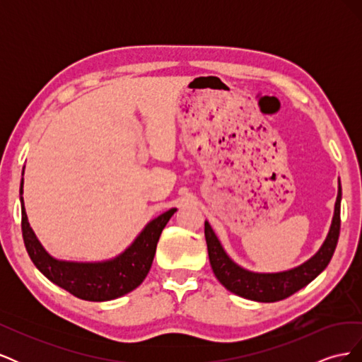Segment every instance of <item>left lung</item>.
Here are the masks:
<instances>
[{"label": "left lung", "instance_id": "8db88e82", "mask_svg": "<svg viewBox=\"0 0 362 362\" xmlns=\"http://www.w3.org/2000/svg\"><path fill=\"white\" fill-rule=\"evenodd\" d=\"M339 206H341V184L338 181V194L334 217L323 245L315 254L288 270L262 273L252 272L234 262L225 252L211 225L205 221V240L208 257L216 278L231 293L255 302H276L288 298L315 279L329 264L339 235Z\"/></svg>", "mask_w": 362, "mask_h": 362}]
</instances>
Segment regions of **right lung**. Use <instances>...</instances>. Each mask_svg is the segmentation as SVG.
I'll list each match as a JSON object with an SVG mask.
<instances>
[{"label": "right lung", "mask_w": 362, "mask_h": 362, "mask_svg": "<svg viewBox=\"0 0 362 362\" xmlns=\"http://www.w3.org/2000/svg\"><path fill=\"white\" fill-rule=\"evenodd\" d=\"M24 175V172H23ZM24 178L21 181V213H23V237L25 249L35 266L52 284L69 291L83 300L105 302L125 296L137 288L154 261L161 231L177 211L170 208L152 218L124 252L104 261H66L49 255L33 231L24 206Z\"/></svg>", "instance_id": "right-lung-1"}]
</instances>
